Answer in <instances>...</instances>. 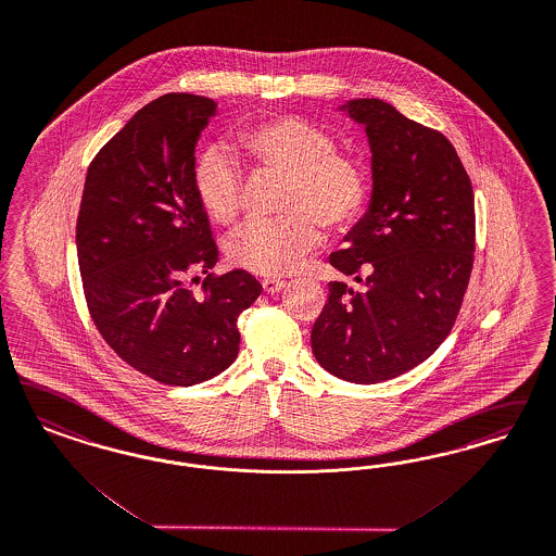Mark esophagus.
<instances>
[{
    "instance_id": "obj_1",
    "label": "esophagus",
    "mask_w": 556,
    "mask_h": 556,
    "mask_svg": "<svg viewBox=\"0 0 556 556\" xmlns=\"http://www.w3.org/2000/svg\"><path fill=\"white\" fill-rule=\"evenodd\" d=\"M286 286H288V283L281 281V279H265V281H263V291L273 295V293H279Z\"/></svg>"
}]
</instances>
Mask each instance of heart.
<instances>
[{
  "mask_svg": "<svg viewBox=\"0 0 556 556\" xmlns=\"http://www.w3.org/2000/svg\"><path fill=\"white\" fill-rule=\"evenodd\" d=\"M236 152L258 173L286 176L279 199L286 217L238 231L228 244L236 267L263 277L293 273L320 244L318 224L339 230L364 210V168L337 152V141L302 116H275L242 129ZM194 191L217 226L230 228L240 219L244 180L226 153L207 152L197 162Z\"/></svg>",
  "mask_w": 556,
  "mask_h": 556,
  "instance_id": "b5f03b06",
  "label": "heart"
}]
</instances>
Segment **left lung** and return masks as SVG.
I'll return each mask as SVG.
<instances>
[{
  "label": "left lung",
  "instance_id": "8db88e82",
  "mask_svg": "<svg viewBox=\"0 0 556 556\" xmlns=\"http://www.w3.org/2000/svg\"><path fill=\"white\" fill-rule=\"evenodd\" d=\"M339 111L365 127L371 199L328 261L362 289L328 283L312 353L345 382L378 383L422 364L456 323L475 261V194L440 131L378 98Z\"/></svg>",
  "mask_w": 556,
  "mask_h": 556
}]
</instances>
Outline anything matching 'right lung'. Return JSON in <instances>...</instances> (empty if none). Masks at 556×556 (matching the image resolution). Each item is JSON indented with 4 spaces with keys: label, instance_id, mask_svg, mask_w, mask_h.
<instances>
[{
    "label": "right lung",
    "instance_id": "right-lung-1",
    "mask_svg": "<svg viewBox=\"0 0 556 556\" xmlns=\"http://www.w3.org/2000/svg\"><path fill=\"white\" fill-rule=\"evenodd\" d=\"M215 111L194 94L137 111L92 160L77 215L84 295L102 339L170 386L205 382L233 364L238 316L263 289L242 268L210 273L219 252L194 191V148ZM197 269L208 275L201 296L186 288Z\"/></svg>",
    "mask_w": 556,
    "mask_h": 556
}]
</instances>
